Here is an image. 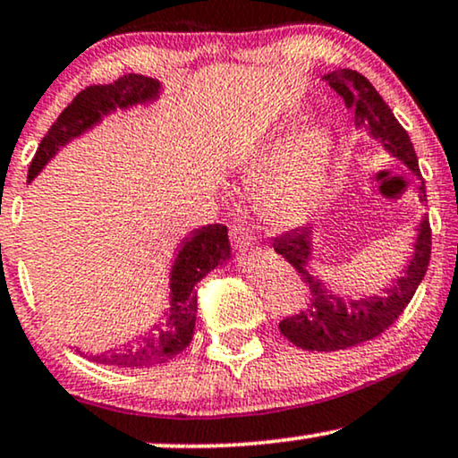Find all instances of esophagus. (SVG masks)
<instances>
[{
	"mask_svg": "<svg viewBox=\"0 0 458 458\" xmlns=\"http://www.w3.org/2000/svg\"><path fill=\"white\" fill-rule=\"evenodd\" d=\"M230 242H233L236 251H247V249L256 247V239H253V234L249 233L247 225L241 222L230 224Z\"/></svg>",
	"mask_w": 458,
	"mask_h": 458,
	"instance_id": "1",
	"label": "esophagus"
}]
</instances>
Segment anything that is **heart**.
<instances>
[{"label":"heart","instance_id":"obj_1","mask_svg":"<svg viewBox=\"0 0 458 458\" xmlns=\"http://www.w3.org/2000/svg\"><path fill=\"white\" fill-rule=\"evenodd\" d=\"M332 135L326 124H310L293 139L283 154L272 162L268 156H256L247 162L249 175H259L253 186L259 211L264 217L281 228L298 225L309 216L326 182Z\"/></svg>","mask_w":458,"mask_h":458}]
</instances>
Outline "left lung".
Listing matches in <instances>:
<instances>
[{"label":"left lung","instance_id":"left-lung-1","mask_svg":"<svg viewBox=\"0 0 458 458\" xmlns=\"http://www.w3.org/2000/svg\"><path fill=\"white\" fill-rule=\"evenodd\" d=\"M329 86L343 97L349 107H355L357 126H366L369 135L378 139L393 156L403 160L414 175L420 177L419 158L414 146L410 141L406 129L397 123V118L386 106L378 90L374 89L368 78L352 69H340L326 75ZM425 182H420V200H425ZM310 228L289 230V233L275 236L272 247L287 259L309 283L310 302L304 310L285 317L279 323L281 334L292 344L306 351H343L351 346L363 344L389 329L399 319L406 306L412 300L416 287L425 276L431 258V228L427 219L419 225V234L414 242V256L410 259L403 276H399L395 285L386 289V296L343 300L334 296L323 283L310 275L309 262L310 251Z\"/></svg>","mask_w":458,"mask_h":458}]
</instances>
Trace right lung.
I'll use <instances>...</instances> for the list:
<instances>
[{
  "label": "right lung",
  "instance_id": "right-lung-1",
  "mask_svg": "<svg viewBox=\"0 0 458 458\" xmlns=\"http://www.w3.org/2000/svg\"><path fill=\"white\" fill-rule=\"evenodd\" d=\"M160 84L154 78L129 73L115 80L114 84H92L75 95V99L63 109L55 124L46 132L39 143L31 165H29L27 182H31L59 148L82 135L90 126L101 123L103 115L118 107H131L137 103L152 101L158 97ZM230 258L228 228L224 224H211L194 230L182 241L175 264L171 270V309L166 319L156 326V334L143 338V343L132 349L124 346L118 351H107L101 355H90L92 361L118 368H152L177 357L190 344L196 323V283L216 266Z\"/></svg>",
  "mask_w": 458,
  "mask_h": 458
}]
</instances>
